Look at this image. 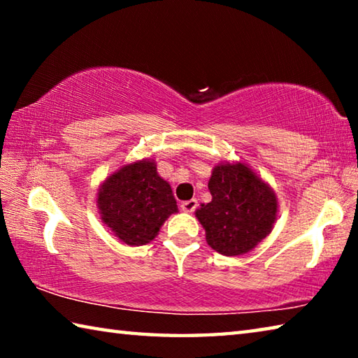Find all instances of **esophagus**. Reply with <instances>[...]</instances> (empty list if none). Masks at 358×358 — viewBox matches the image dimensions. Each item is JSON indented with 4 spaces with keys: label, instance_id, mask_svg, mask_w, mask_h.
<instances>
[{
    "label": "esophagus",
    "instance_id": "esophagus-1",
    "mask_svg": "<svg viewBox=\"0 0 358 358\" xmlns=\"http://www.w3.org/2000/svg\"><path fill=\"white\" fill-rule=\"evenodd\" d=\"M199 202L196 201V199H191V201H185L181 202V210L186 211V213H192V211H196Z\"/></svg>",
    "mask_w": 358,
    "mask_h": 358
}]
</instances>
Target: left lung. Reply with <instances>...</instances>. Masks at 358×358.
I'll return each instance as SVG.
<instances>
[{"instance_id":"8db88e82","label":"left lung","mask_w":358,"mask_h":358,"mask_svg":"<svg viewBox=\"0 0 358 358\" xmlns=\"http://www.w3.org/2000/svg\"><path fill=\"white\" fill-rule=\"evenodd\" d=\"M211 202L196 211L207 243L224 256L250 252L271 232L276 220L275 192L245 164H220L208 181Z\"/></svg>"}]
</instances>
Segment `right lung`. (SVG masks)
<instances>
[{
  "label": "right lung",
  "mask_w": 358,
  "mask_h": 358,
  "mask_svg": "<svg viewBox=\"0 0 358 358\" xmlns=\"http://www.w3.org/2000/svg\"><path fill=\"white\" fill-rule=\"evenodd\" d=\"M98 205L107 227L132 246L153 240L178 210L171 185L157 175L151 161L134 162L113 173L101 186Z\"/></svg>",
  "instance_id": "right-lung-1"
}]
</instances>
